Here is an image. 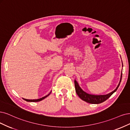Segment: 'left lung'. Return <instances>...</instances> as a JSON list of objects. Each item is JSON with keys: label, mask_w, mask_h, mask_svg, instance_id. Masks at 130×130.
Segmentation results:
<instances>
[{"label": "left lung", "mask_w": 130, "mask_h": 130, "mask_svg": "<svg viewBox=\"0 0 130 130\" xmlns=\"http://www.w3.org/2000/svg\"><path fill=\"white\" fill-rule=\"evenodd\" d=\"M122 78V71L121 76V79H120L119 83L117 86V88L113 91H112V92L108 94L100 95L89 94L84 92V91L80 88L78 83H77V81H76L75 80H74V85H75L76 93L81 100H83V101H84L87 103H91V104H99L101 103H102L104 101H106L108 99H109L112 95V94L114 93L117 90L118 88L119 87V86L120 85V83L121 82Z\"/></svg>", "instance_id": "1"}]
</instances>
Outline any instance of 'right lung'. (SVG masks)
Masks as SVG:
<instances>
[{
    "mask_svg": "<svg viewBox=\"0 0 130 130\" xmlns=\"http://www.w3.org/2000/svg\"><path fill=\"white\" fill-rule=\"evenodd\" d=\"M50 93H51V92H50L49 94H48V95H46L45 96L43 97V98H41V99H37V100H28V99H23L25 100V101H27V102H39V101H42V100L46 98V97H47L48 96H49V95H50Z\"/></svg>",
    "mask_w": 130,
    "mask_h": 130,
    "instance_id": "obj_1",
    "label": "right lung"
}]
</instances>
